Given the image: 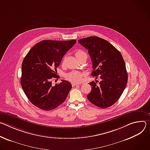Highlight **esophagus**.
Masks as SVG:
<instances>
[{
	"mask_svg": "<svg viewBox=\"0 0 150 150\" xmlns=\"http://www.w3.org/2000/svg\"><path fill=\"white\" fill-rule=\"evenodd\" d=\"M71 85H72L73 86H78V85H79L80 84H79V83H72Z\"/></svg>",
	"mask_w": 150,
	"mask_h": 150,
	"instance_id": "obj_1",
	"label": "esophagus"
}]
</instances>
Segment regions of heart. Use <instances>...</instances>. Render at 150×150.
Masks as SVG:
<instances>
[{
	"label": "heart",
	"mask_w": 150,
	"mask_h": 150,
	"mask_svg": "<svg viewBox=\"0 0 150 150\" xmlns=\"http://www.w3.org/2000/svg\"><path fill=\"white\" fill-rule=\"evenodd\" d=\"M83 55H87L86 52L81 50H79L76 52V57L77 58ZM66 78L72 82H79L82 80V74L77 71H73L66 75Z\"/></svg>",
	"instance_id": "1"
}]
</instances>
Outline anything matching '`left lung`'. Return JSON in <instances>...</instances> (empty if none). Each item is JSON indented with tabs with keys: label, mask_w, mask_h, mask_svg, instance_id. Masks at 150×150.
Masks as SVG:
<instances>
[{
	"label": "left lung",
	"mask_w": 150,
	"mask_h": 150,
	"mask_svg": "<svg viewBox=\"0 0 150 150\" xmlns=\"http://www.w3.org/2000/svg\"><path fill=\"white\" fill-rule=\"evenodd\" d=\"M78 42L88 50L93 67L91 75L101 79L89 83L92 90L87 95L88 100L99 108L110 107L119 100L127 83L123 57L110 42L99 37L90 36Z\"/></svg>",
	"instance_id": "obj_1"
}]
</instances>
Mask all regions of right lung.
Returning <instances> with one entry per match:
<instances>
[{"label":"right lung","mask_w":150,"mask_h":150,"mask_svg":"<svg viewBox=\"0 0 150 150\" xmlns=\"http://www.w3.org/2000/svg\"><path fill=\"white\" fill-rule=\"evenodd\" d=\"M76 40H42L33 46L23 59L21 85L29 101L38 108L49 111L62 104L72 88L62 80L52 86V77L59 78L57 69L67 51L76 43Z\"/></svg>","instance_id":"right-lung-1"}]
</instances>
